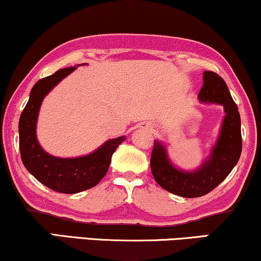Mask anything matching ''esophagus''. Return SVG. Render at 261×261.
<instances>
[{"instance_id": "1", "label": "esophagus", "mask_w": 261, "mask_h": 261, "mask_svg": "<svg viewBox=\"0 0 261 261\" xmlns=\"http://www.w3.org/2000/svg\"><path fill=\"white\" fill-rule=\"evenodd\" d=\"M143 129L152 130V129H153V126H152L151 123H144V124H143Z\"/></svg>"}]
</instances>
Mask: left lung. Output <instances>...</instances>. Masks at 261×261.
Listing matches in <instances>:
<instances>
[{"mask_svg":"<svg viewBox=\"0 0 261 261\" xmlns=\"http://www.w3.org/2000/svg\"><path fill=\"white\" fill-rule=\"evenodd\" d=\"M202 80L199 99L201 103L219 104L225 113L211 153L193 171L176 168L169 158L167 147L160 140H154L151 154V171L157 184L184 198L202 197L217 187L238 164L242 151L241 118L225 81L210 70H205Z\"/></svg>","mask_w":261,"mask_h":261,"instance_id":"1","label":"left lung"}]
</instances>
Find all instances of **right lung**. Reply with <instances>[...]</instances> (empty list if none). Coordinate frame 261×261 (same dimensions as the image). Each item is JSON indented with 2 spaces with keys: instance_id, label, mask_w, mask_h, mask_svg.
<instances>
[{
  "instance_id": "obj_1",
  "label": "right lung",
  "mask_w": 261,
  "mask_h": 261,
  "mask_svg": "<svg viewBox=\"0 0 261 261\" xmlns=\"http://www.w3.org/2000/svg\"><path fill=\"white\" fill-rule=\"evenodd\" d=\"M76 67L60 69L53 75L37 81L19 120V147L25 168L40 184L66 194L86 191L99 184L109 169L113 153L126 140L124 135L110 139L90 154L75 158L55 157L43 150L36 134L42 101Z\"/></svg>"
}]
</instances>
